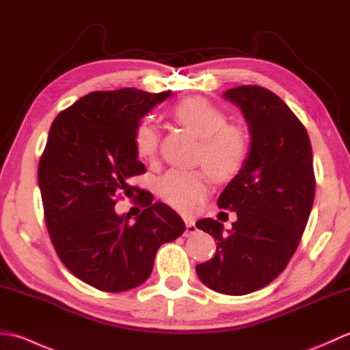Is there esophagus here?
I'll list each match as a JSON object with an SVG mask.
<instances>
[{"instance_id":"1","label":"esophagus","mask_w":350,"mask_h":350,"mask_svg":"<svg viewBox=\"0 0 350 350\" xmlns=\"http://www.w3.org/2000/svg\"><path fill=\"white\" fill-rule=\"evenodd\" d=\"M185 224H187V232H185V234H187V236L196 234L197 227H196V221L194 219H185Z\"/></svg>"}]
</instances>
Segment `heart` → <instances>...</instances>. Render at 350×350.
<instances>
[{"instance_id":"obj_1","label":"heart","mask_w":350,"mask_h":350,"mask_svg":"<svg viewBox=\"0 0 350 350\" xmlns=\"http://www.w3.org/2000/svg\"><path fill=\"white\" fill-rule=\"evenodd\" d=\"M177 122L200 139L198 162L217 180H228L239 173L250 153V137L242 126L227 123V114L204 98H188L173 109ZM139 159L152 161L159 147V131L150 122H141L133 135ZM209 180L202 170H170L158 180L159 197L176 211L189 213L203 202Z\"/></svg>"}]
</instances>
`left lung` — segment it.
I'll use <instances>...</instances> for the list:
<instances>
[{"label": "left lung", "instance_id": "obj_1", "mask_svg": "<svg viewBox=\"0 0 350 350\" xmlns=\"http://www.w3.org/2000/svg\"><path fill=\"white\" fill-rule=\"evenodd\" d=\"M224 98L241 107L250 124L251 150L218 206L234 211L228 233L217 219L197 227L218 241L198 278L226 295H247L284 271L307 227L314 202L313 152L306 126L277 94L258 85L230 88Z\"/></svg>", "mask_w": 350, "mask_h": 350}]
</instances>
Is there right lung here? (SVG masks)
<instances>
[{
	"mask_svg": "<svg viewBox=\"0 0 350 350\" xmlns=\"http://www.w3.org/2000/svg\"><path fill=\"white\" fill-rule=\"evenodd\" d=\"M171 93L137 88L93 92L62 111L39 162V187L51 242L64 266L102 292L138 287L150 277L162 243L185 232L165 203L143 196L135 222L114 206L139 196L132 179L146 173L133 144L135 129Z\"/></svg>",
	"mask_w": 350,
	"mask_h": 350,
	"instance_id": "add662e5",
	"label": "right lung"
}]
</instances>
